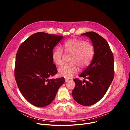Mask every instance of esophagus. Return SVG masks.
<instances>
[{"mask_svg": "<svg viewBox=\"0 0 130 130\" xmlns=\"http://www.w3.org/2000/svg\"><path fill=\"white\" fill-rule=\"evenodd\" d=\"M65 82H68L69 81V79H65Z\"/></svg>", "mask_w": 130, "mask_h": 130, "instance_id": "1", "label": "esophagus"}]
</instances>
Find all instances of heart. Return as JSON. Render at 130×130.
<instances>
[{"mask_svg": "<svg viewBox=\"0 0 130 130\" xmlns=\"http://www.w3.org/2000/svg\"><path fill=\"white\" fill-rule=\"evenodd\" d=\"M55 48L52 54L55 64H62L66 55H70L69 62L71 63L62 65L58 69L59 75L66 78H71L78 71L77 65L81 68L86 67L93 59L95 51L91 43L79 39H70L65 41L61 47ZM62 49L64 52L63 53Z\"/></svg>", "mask_w": 130, "mask_h": 130, "instance_id": "heart-1", "label": "heart"}]
</instances>
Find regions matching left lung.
<instances>
[{"instance_id":"left-lung-1","label":"left lung","mask_w":130,"mask_h":130,"mask_svg":"<svg viewBox=\"0 0 130 130\" xmlns=\"http://www.w3.org/2000/svg\"><path fill=\"white\" fill-rule=\"evenodd\" d=\"M89 38L94 47L93 59L79 76L73 80L76 86L72 91L75 100L84 106L94 104L106 94L114 77V61L113 52L107 41L95 32L82 34Z\"/></svg>"}]
</instances>
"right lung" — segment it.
Wrapping results in <instances>:
<instances>
[{"instance_id":"right-lung-1","label":"right lung","mask_w":130,"mask_h":130,"mask_svg":"<svg viewBox=\"0 0 130 130\" xmlns=\"http://www.w3.org/2000/svg\"><path fill=\"white\" fill-rule=\"evenodd\" d=\"M63 36L37 32L23 42L16 55L14 76L21 92L32 105L44 107L54 100L64 78L50 79L58 70L52 58Z\"/></svg>"}]
</instances>
